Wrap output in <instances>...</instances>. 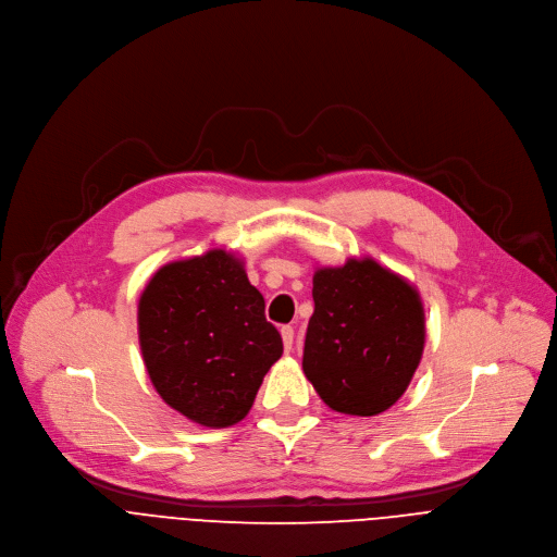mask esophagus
<instances>
[{
  "mask_svg": "<svg viewBox=\"0 0 557 557\" xmlns=\"http://www.w3.org/2000/svg\"><path fill=\"white\" fill-rule=\"evenodd\" d=\"M280 331H282L284 347H286V349H290V347H293V338H295V331H293V326H282Z\"/></svg>",
  "mask_w": 557,
  "mask_h": 557,
  "instance_id": "esophagus-1",
  "label": "esophagus"
}]
</instances>
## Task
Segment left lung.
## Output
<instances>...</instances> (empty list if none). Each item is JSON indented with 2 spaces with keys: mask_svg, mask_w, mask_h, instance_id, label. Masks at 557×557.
<instances>
[{
  "mask_svg": "<svg viewBox=\"0 0 557 557\" xmlns=\"http://www.w3.org/2000/svg\"><path fill=\"white\" fill-rule=\"evenodd\" d=\"M302 369L331 410L374 417L410 385L425 343L419 293L374 259L313 275Z\"/></svg>",
  "mask_w": 557,
  "mask_h": 557,
  "instance_id": "left-lung-1",
  "label": "left lung"
}]
</instances>
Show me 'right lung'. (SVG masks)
<instances>
[{"label": "right lung", "instance_id": "1", "mask_svg": "<svg viewBox=\"0 0 557 557\" xmlns=\"http://www.w3.org/2000/svg\"><path fill=\"white\" fill-rule=\"evenodd\" d=\"M138 341L161 398L206 428L242 421L284 351L262 293L226 250L159 269L138 300Z\"/></svg>", "mask_w": 557, "mask_h": 557}]
</instances>
